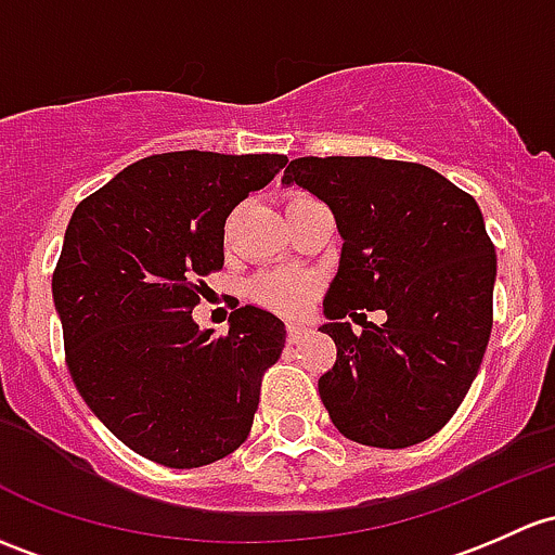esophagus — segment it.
<instances>
[{
  "label": "esophagus",
  "mask_w": 555,
  "mask_h": 555,
  "mask_svg": "<svg viewBox=\"0 0 555 555\" xmlns=\"http://www.w3.org/2000/svg\"><path fill=\"white\" fill-rule=\"evenodd\" d=\"M308 326H302V324H289L287 326V340H289V346H297V343H302L308 337Z\"/></svg>",
  "instance_id": "obj_1"
}]
</instances>
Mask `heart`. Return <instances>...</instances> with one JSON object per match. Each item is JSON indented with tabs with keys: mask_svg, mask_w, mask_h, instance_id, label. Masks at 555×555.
<instances>
[{
	"mask_svg": "<svg viewBox=\"0 0 555 555\" xmlns=\"http://www.w3.org/2000/svg\"><path fill=\"white\" fill-rule=\"evenodd\" d=\"M249 295L255 302L282 313V317H297L311 306L317 295V282L306 273H262L249 282Z\"/></svg>",
	"mask_w": 555,
	"mask_h": 555,
	"instance_id": "b5f03b06",
	"label": "heart"
}]
</instances>
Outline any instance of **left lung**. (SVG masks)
<instances>
[{"label": "left lung", "instance_id": "left-lung-1", "mask_svg": "<svg viewBox=\"0 0 555 555\" xmlns=\"http://www.w3.org/2000/svg\"><path fill=\"white\" fill-rule=\"evenodd\" d=\"M332 209L340 266L322 332L337 359L319 377L332 423L356 444L404 449L447 425L478 375L498 255L476 199L415 162L302 156L284 170ZM359 307L385 310L365 325ZM346 318L363 323L352 335Z\"/></svg>", "mask_w": 555, "mask_h": 555}]
</instances>
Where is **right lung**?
<instances>
[{
    "instance_id": "add662e5",
    "label": "right lung",
    "mask_w": 555,
    "mask_h": 555,
    "mask_svg": "<svg viewBox=\"0 0 555 555\" xmlns=\"http://www.w3.org/2000/svg\"><path fill=\"white\" fill-rule=\"evenodd\" d=\"M287 165L282 154L145 156L74 209L52 273L66 361L92 415L143 457L199 468L247 439L262 372L287 330L258 306L229 335L191 311L223 268L225 218Z\"/></svg>"
}]
</instances>
